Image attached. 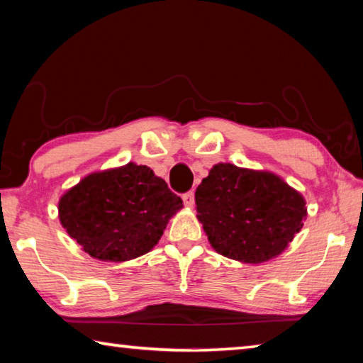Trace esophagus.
I'll return each mask as SVG.
<instances>
[{
	"instance_id": "obj_1",
	"label": "esophagus",
	"mask_w": 363,
	"mask_h": 363,
	"mask_svg": "<svg viewBox=\"0 0 363 363\" xmlns=\"http://www.w3.org/2000/svg\"><path fill=\"white\" fill-rule=\"evenodd\" d=\"M182 200H184V205H186L187 208H192L194 203H195V195L194 192H187L182 195Z\"/></svg>"
}]
</instances>
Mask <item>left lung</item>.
Listing matches in <instances>:
<instances>
[{
  "instance_id": "obj_1",
  "label": "left lung",
  "mask_w": 363,
  "mask_h": 363,
  "mask_svg": "<svg viewBox=\"0 0 363 363\" xmlns=\"http://www.w3.org/2000/svg\"><path fill=\"white\" fill-rule=\"evenodd\" d=\"M196 219L214 251L261 264L284 253L307 216L301 192L272 171L218 163L195 190Z\"/></svg>"
}]
</instances>
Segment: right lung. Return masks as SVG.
Returning <instances> with one entry per match:
<instances>
[{
  "instance_id": "obj_1",
  "label": "right lung",
  "mask_w": 363,
  "mask_h": 363,
  "mask_svg": "<svg viewBox=\"0 0 363 363\" xmlns=\"http://www.w3.org/2000/svg\"><path fill=\"white\" fill-rule=\"evenodd\" d=\"M182 200L145 164L94 171L59 199V220L84 253L125 262L155 247Z\"/></svg>"
}]
</instances>
